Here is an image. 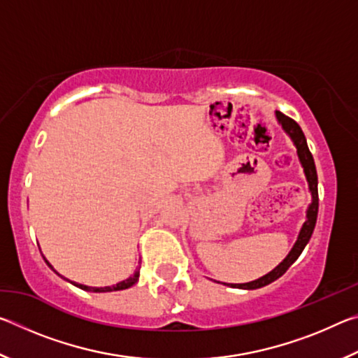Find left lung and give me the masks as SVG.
I'll list each match as a JSON object with an SVG mask.
<instances>
[{"label": "left lung", "instance_id": "1", "mask_svg": "<svg viewBox=\"0 0 358 358\" xmlns=\"http://www.w3.org/2000/svg\"><path fill=\"white\" fill-rule=\"evenodd\" d=\"M276 118L280 120V123L282 124L284 131L287 132L292 138L295 147H296V153H299L300 157V162L303 169H305V175H306V180H308V185H310V191H311V196H313V202L310 205V208H308V215H306V221L303 224V227L300 230V235H299V240H296V243L294 245L292 251L287 254V257L282 260V262L276 266L275 270H271L268 275H265L262 278H259L256 281H251V282H245V284H230L232 287H240V289H259V287H264L266 284L273 282L278 278L282 276L286 273L287 268L290 265H292L299 256L301 254V251L305 250V246L308 241H310L311 235H313V230L314 226H316V220H317V211H319V192H317V172H316V166H314V159H313V155L310 148H308V143H306V138L305 134H303L301 128L296 123L295 120L289 118L287 115H284L282 112H276ZM226 284V282H224Z\"/></svg>", "mask_w": 358, "mask_h": 358}]
</instances>
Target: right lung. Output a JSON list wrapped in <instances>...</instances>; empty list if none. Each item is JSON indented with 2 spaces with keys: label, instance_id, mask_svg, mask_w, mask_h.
Segmentation results:
<instances>
[{
  "label": "right lung",
  "instance_id": "add662e5",
  "mask_svg": "<svg viewBox=\"0 0 358 358\" xmlns=\"http://www.w3.org/2000/svg\"><path fill=\"white\" fill-rule=\"evenodd\" d=\"M47 265L52 268L50 264L47 262ZM138 270H141V266H138V268L136 270V273L132 275V276H129L128 280H124V281H121V282H118V284H115V286H107V287H88V286H83V284H77V282H72V284H74V286H77V287L83 289V290H92V292H113V290H123V289L131 287L132 284H136L137 280H138Z\"/></svg>",
  "mask_w": 358,
  "mask_h": 358
}]
</instances>
